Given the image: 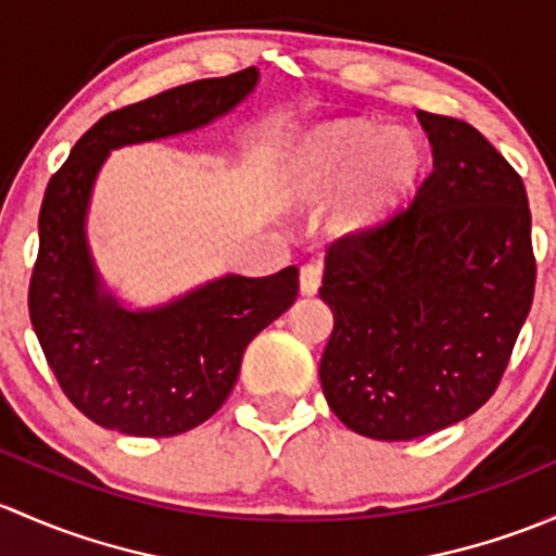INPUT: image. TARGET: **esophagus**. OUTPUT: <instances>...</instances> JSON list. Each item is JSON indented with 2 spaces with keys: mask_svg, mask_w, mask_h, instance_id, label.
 Masks as SVG:
<instances>
[{
  "mask_svg": "<svg viewBox=\"0 0 556 556\" xmlns=\"http://www.w3.org/2000/svg\"><path fill=\"white\" fill-rule=\"evenodd\" d=\"M320 273H324V265L320 262H307V265H302L300 270V289L302 294H316L318 286H320Z\"/></svg>",
  "mask_w": 556,
  "mask_h": 556,
  "instance_id": "esophagus-1",
  "label": "esophagus"
}]
</instances>
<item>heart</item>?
<instances>
[{
  "mask_svg": "<svg viewBox=\"0 0 556 556\" xmlns=\"http://www.w3.org/2000/svg\"><path fill=\"white\" fill-rule=\"evenodd\" d=\"M417 147L409 136L380 128H348L311 141L296 157L291 179L305 194L356 181L342 222H358L391 203L417 174Z\"/></svg>",
  "mask_w": 556,
  "mask_h": 556,
  "instance_id": "obj_1",
  "label": "heart"
}]
</instances>
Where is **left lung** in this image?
Segmentation results:
<instances>
[{"label": "left lung", "mask_w": 556, "mask_h": 556, "mask_svg": "<svg viewBox=\"0 0 556 556\" xmlns=\"http://www.w3.org/2000/svg\"><path fill=\"white\" fill-rule=\"evenodd\" d=\"M433 168L402 208L337 238L320 386L351 431L409 442L495 393L535 291L522 179L473 125L417 112Z\"/></svg>", "instance_id": "8db88e82"}]
</instances>
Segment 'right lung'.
I'll return each instance as SVG.
<instances>
[{
	"mask_svg": "<svg viewBox=\"0 0 556 556\" xmlns=\"http://www.w3.org/2000/svg\"><path fill=\"white\" fill-rule=\"evenodd\" d=\"M256 79L249 66L104 114L45 190L28 316L61 391L109 431L176 437L208 420L230 396L249 342L296 300V267H286L267 278H216L163 307L128 311L101 280L85 238L109 152L203 128L236 109Z\"/></svg>",
	"mask_w": 556,
	"mask_h": 556,
	"instance_id": "right-lung-1",
	"label": "right lung"
}]
</instances>
